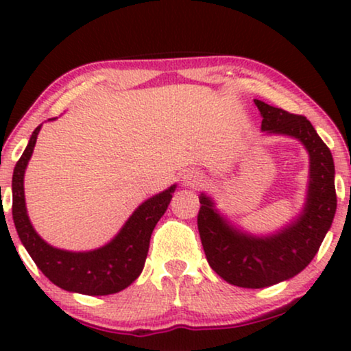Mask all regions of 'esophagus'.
Listing matches in <instances>:
<instances>
[{
    "mask_svg": "<svg viewBox=\"0 0 351 351\" xmlns=\"http://www.w3.org/2000/svg\"><path fill=\"white\" fill-rule=\"evenodd\" d=\"M201 180H203V176H201L198 171H186L184 174L185 186H196L198 184H201Z\"/></svg>",
    "mask_w": 351,
    "mask_h": 351,
    "instance_id": "obj_1",
    "label": "esophagus"
}]
</instances>
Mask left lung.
Wrapping results in <instances>:
<instances>
[{"mask_svg": "<svg viewBox=\"0 0 351 351\" xmlns=\"http://www.w3.org/2000/svg\"><path fill=\"white\" fill-rule=\"evenodd\" d=\"M262 117V132L299 141L308 153V185L304 208L289 223L268 234H254L230 222L214 199L199 195L198 230L209 265L230 285L261 289L291 280L318 252L332 225L337 196L334 160L311 123L262 100H254Z\"/></svg>", "mask_w": 351, "mask_h": 351, "instance_id": "1", "label": "left lung"}]
</instances>
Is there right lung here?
Here are the masks:
<instances>
[{
    "label": "right lung",
    "instance_id": "right-lung-1",
    "mask_svg": "<svg viewBox=\"0 0 351 351\" xmlns=\"http://www.w3.org/2000/svg\"><path fill=\"white\" fill-rule=\"evenodd\" d=\"M41 126L43 124L33 131L27 148L14 167L12 219L19 238L36 267L62 289L84 295H108L126 289L143 270L153 228L166 213L177 185H171L143 201L129 215L121 230L104 246L93 251H65L51 246L33 228L23 191L25 169L35 150Z\"/></svg>",
    "mask_w": 351,
    "mask_h": 351
}]
</instances>
